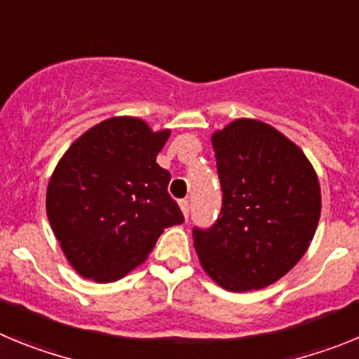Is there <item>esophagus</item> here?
<instances>
[{"label": "esophagus", "instance_id": "34e87169", "mask_svg": "<svg viewBox=\"0 0 359 359\" xmlns=\"http://www.w3.org/2000/svg\"><path fill=\"white\" fill-rule=\"evenodd\" d=\"M180 208H182L185 219L189 217V199H182V201H180Z\"/></svg>", "mask_w": 359, "mask_h": 359}]
</instances>
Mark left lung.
<instances>
[{"label":"left lung","instance_id":"8db88e82","mask_svg":"<svg viewBox=\"0 0 359 359\" xmlns=\"http://www.w3.org/2000/svg\"><path fill=\"white\" fill-rule=\"evenodd\" d=\"M223 208L192 239L201 268L226 291L261 290L282 278L309 248L322 194L297 144L255 118H237L212 135Z\"/></svg>","mask_w":359,"mask_h":359}]
</instances>
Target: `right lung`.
Here are the masks:
<instances>
[{
  "mask_svg": "<svg viewBox=\"0 0 359 359\" xmlns=\"http://www.w3.org/2000/svg\"><path fill=\"white\" fill-rule=\"evenodd\" d=\"M170 129L113 116L69 145L46 189L53 236L81 277L106 284L140 266L165 228L183 223L156 163Z\"/></svg>",
  "mask_w": 359,
  "mask_h": 359,
  "instance_id": "obj_1",
  "label": "right lung"
}]
</instances>
